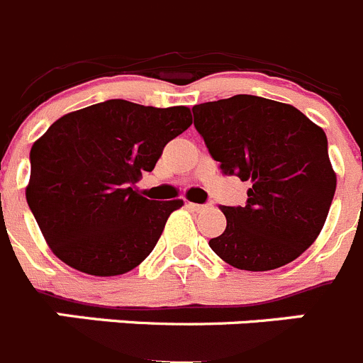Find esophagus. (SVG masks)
Here are the masks:
<instances>
[{
    "label": "esophagus",
    "instance_id": "esophagus-1",
    "mask_svg": "<svg viewBox=\"0 0 363 363\" xmlns=\"http://www.w3.org/2000/svg\"><path fill=\"white\" fill-rule=\"evenodd\" d=\"M189 207L196 212H203L207 208V205H201V203H189Z\"/></svg>",
    "mask_w": 363,
    "mask_h": 363
}]
</instances>
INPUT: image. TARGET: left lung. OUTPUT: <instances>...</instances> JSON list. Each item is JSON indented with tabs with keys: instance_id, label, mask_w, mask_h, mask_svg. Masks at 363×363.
I'll use <instances>...</instances> for the list:
<instances>
[{
	"instance_id": "obj_1",
	"label": "left lung",
	"mask_w": 363,
	"mask_h": 363,
	"mask_svg": "<svg viewBox=\"0 0 363 363\" xmlns=\"http://www.w3.org/2000/svg\"><path fill=\"white\" fill-rule=\"evenodd\" d=\"M192 113L223 174L252 184L245 207H221L227 228L208 241L212 250L248 272L295 261L320 234L337 189L324 129L294 106L255 95Z\"/></svg>"
}]
</instances>
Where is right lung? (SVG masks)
Listing matches in <instances>:
<instances>
[{"label":"right lung","instance_id":"obj_1","mask_svg":"<svg viewBox=\"0 0 363 363\" xmlns=\"http://www.w3.org/2000/svg\"><path fill=\"white\" fill-rule=\"evenodd\" d=\"M192 124L187 106L113 99L66 113L30 149L26 201L50 250L88 275L131 272L184 199L155 201L135 184Z\"/></svg>","mask_w":363,"mask_h":363}]
</instances>
